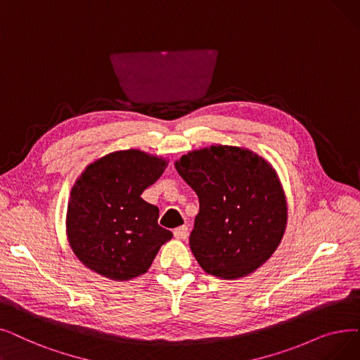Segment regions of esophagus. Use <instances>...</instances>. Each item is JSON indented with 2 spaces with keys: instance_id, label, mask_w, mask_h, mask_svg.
Instances as JSON below:
<instances>
[{
  "instance_id": "1",
  "label": "esophagus",
  "mask_w": 360,
  "mask_h": 360,
  "mask_svg": "<svg viewBox=\"0 0 360 360\" xmlns=\"http://www.w3.org/2000/svg\"><path fill=\"white\" fill-rule=\"evenodd\" d=\"M174 236H175V238H178V240H185L186 237H188V226L182 225V226L175 228V229H174Z\"/></svg>"
}]
</instances>
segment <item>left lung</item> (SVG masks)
I'll list each match as a JSON object with an SVG mask.
<instances>
[{
    "instance_id": "1",
    "label": "left lung",
    "mask_w": 360,
    "mask_h": 360,
    "mask_svg": "<svg viewBox=\"0 0 360 360\" xmlns=\"http://www.w3.org/2000/svg\"><path fill=\"white\" fill-rule=\"evenodd\" d=\"M198 195L190 247L207 274L236 279L255 272L279 245L287 201L274 167L253 151L212 146L175 162Z\"/></svg>"
}]
</instances>
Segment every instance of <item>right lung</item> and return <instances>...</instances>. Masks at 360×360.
Returning <instances> with one entry per match:
<instances>
[{
	"label": "right lung",
	"instance_id": "1",
	"mask_svg": "<svg viewBox=\"0 0 360 360\" xmlns=\"http://www.w3.org/2000/svg\"><path fill=\"white\" fill-rule=\"evenodd\" d=\"M167 162L123 150L91 163L77 178L68 205V238L86 268L115 281L148 271L172 232L158 224L159 209L141 198Z\"/></svg>",
	"mask_w": 360,
	"mask_h": 360
}]
</instances>
